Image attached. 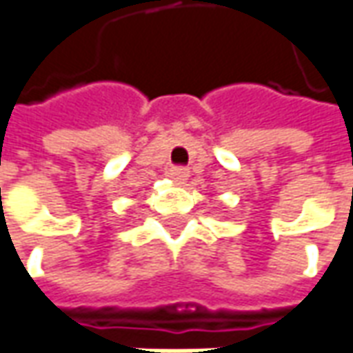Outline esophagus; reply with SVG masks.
Listing matches in <instances>:
<instances>
[{"mask_svg": "<svg viewBox=\"0 0 353 353\" xmlns=\"http://www.w3.org/2000/svg\"><path fill=\"white\" fill-rule=\"evenodd\" d=\"M170 177H172L176 183H183L187 177H189V170L183 166H174L170 170Z\"/></svg>", "mask_w": 353, "mask_h": 353, "instance_id": "1", "label": "esophagus"}]
</instances>
